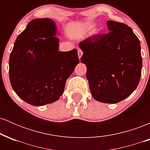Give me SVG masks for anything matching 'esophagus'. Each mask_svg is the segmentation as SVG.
Masks as SVG:
<instances>
[{
	"instance_id": "esophagus-1",
	"label": "esophagus",
	"mask_w": 150,
	"mask_h": 150,
	"mask_svg": "<svg viewBox=\"0 0 150 150\" xmlns=\"http://www.w3.org/2000/svg\"><path fill=\"white\" fill-rule=\"evenodd\" d=\"M77 54H78V58H79V59H80L81 57H82V54H83V52H82V51H81V50L79 49L78 51H77Z\"/></svg>"
}]
</instances>
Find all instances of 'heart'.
Returning <instances> with one entry per match:
<instances>
[{"label":"heart","mask_w":150,"mask_h":150,"mask_svg":"<svg viewBox=\"0 0 150 150\" xmlns=\"http://www.w3.org/2000/svg\"><path fill=\"white\" fill-rule=\"evenodd\" d=\"M95 26L96 25L94 23L89 24V25L86 27V32H91V31H92L94 29V27H95ZM99 33H100V31L98 30H96L94 32V34H95V35H97V34H99Z\"/></svg>","instance_id":"heart-1"}]
</instances>
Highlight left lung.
<instances>
[{
	"label": "left lung",
	"mask_w": 150,
	"mask_h": 150,
	"mask_svg": "<svg viewBox=\"0 0 150 150\" xmlns=\"http://www.w3.org/2000/svg\"><path fill=\"white\" fill-rule=\"evenodd\" d=\"M108 33L80 42V61L86 65V77L93 98L116 104L132 94L141 77L140 42L130 27L108 20Z\"/></svg>",
	"instance_id": "1"
}]
</instances>
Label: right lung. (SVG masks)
Returning a JSON list of instances; mask_svg holds the SVG:
<instances>
[{"mask_svg": "<svg viewBox=\"0 0 150 150\" xmlns=\"http://www.w3.org/2000/svg\"><path fill=\"white\" fill-rule=\"evenodd\" d=\"M56 22L32 20L15 40L9 60V77L18 96L32 106L57 101L79 63L77 49L59 51ZM59 35L60 33L58 34Z\"/></svg>", "mask_w": 150, "mask_h": 150, "instance_id": "right-lung-1", "label": "right lung"}]
</instances>
